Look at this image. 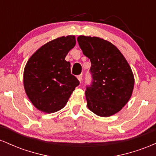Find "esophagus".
Masks as SVG:
<instances>
[{
	"mask_svg": "<svg viewBox=\"0 0 156 156\" xmlns=\"http://www.w3.org/2000/svg\"><path fill=\"white\" fill-rule=\"evenodd\" d=\"M78 80H79L80 82H81L82 81V80H83V75H79V76H78Z\"/></svg>",
	"mask_w": 156,
	"mask_h": 156,
	"instance_id": "34e87169",
	"label": "esophagus"
}]
</instances>
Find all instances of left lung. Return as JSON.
<instances>
[{
    "label": "left lung",
    "instance_id": "obj_1",
    "mask_svg": "<svg viewBox=\"0 0 156 156\" xmlns=\"http://www.w3.org/2000/svg\"><path fill=\"white\" fill-rule=\"evenodd\" d=\"M83 53L90 59L92 81L87 86V107L100 117H110L124 107L132 95L134 77L118 48L96 37L77 39Z\"/></svg>",
    "mask_w": 156,
    "mask_h": 156
}]
</instances>
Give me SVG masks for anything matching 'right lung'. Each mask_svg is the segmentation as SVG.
<instances>
[{
  "mask_svg": "<svg viewBox=\"0 0 156 156\" xmlns=\"http://www.w3.org/2000/svg\"><path fill=\"white\" fill-rule=\"evenodd\" d=\"M76 43L75 36L58 37L39 48L27 62L23 73L25 91L41 112L51 114L63 108L79 85L71 74L70 63L65 60Z\"/></svg>",
  "mask_w": 156,
  "mask_h": 156,
  "instance_id": "1",
  "label": "right lung"
}]
</instances>
